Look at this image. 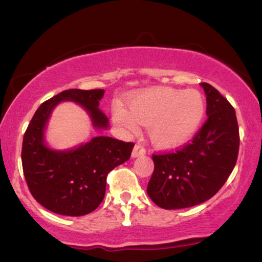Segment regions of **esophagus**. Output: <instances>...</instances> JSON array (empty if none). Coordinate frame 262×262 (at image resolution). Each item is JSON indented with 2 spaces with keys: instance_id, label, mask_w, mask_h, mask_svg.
Here are the masks:
<instances>
[{
  "instance_id": "34e87169",
  "label": "esophagus",
  "mask_w": 262,
  "mask_h": 262,
  "mask_svg": "<svg viewBox=\"0 0 262 262\" xmlns=\"http://www.w3.org/2000/svg\"><path fill=\"white\" fill-rule=\"evenodd\" d=\"M145 155V149L143 148L141 145H135L133 151H132V158H139V156Z\"/></svg>"
}]
</instances>
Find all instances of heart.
I'll return each instance as SVG.
<instances>
[{"mask_svg": "<svg viewBox=\"0 0 262 262\" xmlns=\"http://www.w3.org/2000/svg\"><path fill=\"white\" fill-rule=\"evenodd\" d=\"M129 112L121 104L113 107V121L129 133L138 124L149 125V138L160 149H175L197 133L206 114V101L196 90L151 87L134 96Z\"/></svg>", "mask_w": 262, "mask_h": 262, "instance_id": "obj_1", "label": "heart"}]
</instances>
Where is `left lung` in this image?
<instances>
[{"instance_id":"left-lung-1","label":"left lung","mask_w":262,"mask_h":262,"mask_svg":"<svg viewBox=\"0 0 262 262\" xmlns=\"http://www.w3.org/2000/svg\"><path fill=\"white\" fill-rule=\"evenodd\" d=\"M207 97V119L191 144L176 152L152 155L154 172L149 197L164 209H181L206 202L222 188L239 152L235 111L209 83H201Z\"/></svg>"}]
</instances>
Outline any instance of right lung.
I'll return each instance as SVG.
<instances>
[{
  "label": "right lung",
  "mask_w": 262,
  "mask_h": 262,
  "mask_svg": "<svg viewBox=\"0 0 262 262\" xmlns=\"http://www.w3.org/2000/svg\"><path fill=\"white\" fill-rule=\"evenodd\" d=\"M104 90L71 89L40 104L33 116L22 146V166L32 196L56 214L80 217L100 206L110 171L130 158L133 143L97 135L71 149L50 148L48 122L60 102H74L89 114L93 129L107 130L110 121L98 108Z\"/></svg>",
  "instance_id": "right-lung-1"
}]
</instances>
